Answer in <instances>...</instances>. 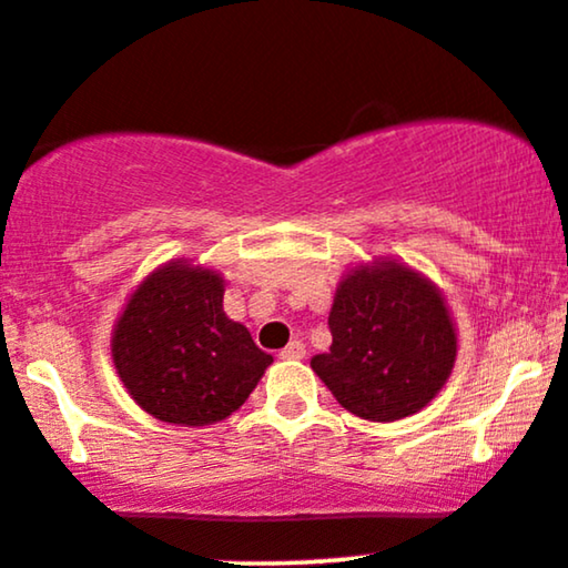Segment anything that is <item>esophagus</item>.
<instances>
[{
	"instance_id": "obj_1",
	"label": "esophagus",
	"mask_w": 568,
	"mask_h": 568,
	"mask_svg": "<svg viewBox=\"0 0 568 568\" xmlns=\"http://www.w3.org/2000/svg\"><path fill=\"white\" fill-rule=\"evenodd\" d=\"M306 357V346L302 341H291L283 352H280V359H304Z\"/></svg>"
}]
</instances>
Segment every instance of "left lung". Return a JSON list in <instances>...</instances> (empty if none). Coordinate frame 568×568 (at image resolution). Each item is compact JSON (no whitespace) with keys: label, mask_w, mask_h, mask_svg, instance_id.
I'll return each mask as SVG.
<instances>
[{"label":"left lung","mask_w":568,"mask_h":568,"mask_svg":"<svg viewBox=\"0 0 568 568\" xmlns=\"http://www.w3.org/2000/svg\"><path fill=\"white\" fill-rule=\"evenodd\" d=\"M331 352L312 371L338 405L365 420L392 423L418 413L453 373L457 336L439 291L405 264L352 270L338 285Z\"/></svg>","instance_id":"8db88e82"}]
</instances>
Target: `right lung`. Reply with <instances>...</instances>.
I'll return each mask as SVG.
<instances>
[{
    "label": "right lung",
    "instance_id": "1",
    "mask_svg": "<svg viewBox=\"0 0 568 568\" xmlns=\"http://www.w3.org/2000/svg\"><path fill=\"white\" fill-rule=\"evenodd\" d=\"M216 272L172 262L129 298L113 331L119 378L163 423L209 426L248 399L272 357L222 310Z\"/></svg>",
    "mask_w": 568,
    "mask_h": 568
}]
</instances>
